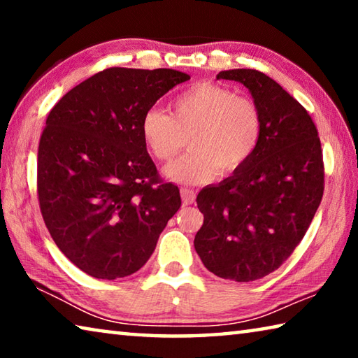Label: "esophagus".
<instances>
[{"instance_id": "obj_1", "label": "esophagus", "mask_w": 358, "mask_h": 358, "mask_svg": "<svg viewBox=\"0 0 358 358\" xmlns=\"http://www.w3.org/2000/svg\"><path fill=\"white\" fill-rule=\"evenodd\" d=\"M180 194H181L183 205H191L194 201H196V191L191 189V187H181Z\"/></svg>"}]
</instances>
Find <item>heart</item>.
Instances as JSON below:
<instances>
[{"mask_svg": "<svg viewBox=\"0 0 358 358\" xmlns=\"http://www.w3.org/2000/svg\"><path fill=\"white\" fill-rule=\"evenodd\" d=\"M186 132L191 148L166 167V175L177 183L197 185L216 171L232 173L245 166L262 138L264 120L248 96L220 83L199 82L175 96L172 115L150 107L141 118L145 147L161 162L178 153Z\"/></svg>", "mask_w": 358, "mask_h": 358, "instance_id": "heart-1", "label": "heart"}]
</instances>
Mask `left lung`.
I'll return each mask as SVG.
<instances>
[{"instance_id": "8db88e82", "label": "left lung", "mask_w": 358, "mask_h": 358, "mask_svg": "<svg viewBox=\"0 0 358 358\" xmlns=\"http://www.w3.org/2000/svg\"><path fill=\"white\" fill-rule=\"evenodd\" d=\"M216 78L250 90L264 132L245 166L199 192L194 248L211 273L250 282L280 268L305 237L324 196L322 148L310 113L273 78L256 69Z\"/></svg>"}]
</instances>
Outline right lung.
<instances>
[{"instance_id": "obj_1", "label": "right lung", "mask_w": 358, "mask_h": 358, "mask_svg": "<svg viewBox=\"0 0 358 358\" xmlns=\"http://www.w3.org/2000/svg\"><path fill=\"white\" fill-rule=\"evenodd\" d=\"M186 80L173 69L108 68L48 113L38 150L41 213L59 251L87 275L136 273L178 211V186L157 173L141 118Z\"/></svg>"}]
</instances>
